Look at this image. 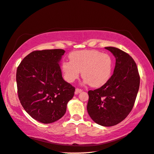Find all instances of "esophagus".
<instances>
[{
  "instance_id": "obj_1",
  "label": "esophagus",
  "mask_w": 154,
  "mask_h": 154,
  "mask_svg": "<svg viewBox=\"0 0 154 154\" xmlns=\"http://www.w3.org/2000/svg\"><path fill=\"white\" fill-rule=\"evenodd\" d=\"M82 91V89L77 88L75 89V94H77L78 93H80V92H81Z\"/></svg>"
}]
</instances>
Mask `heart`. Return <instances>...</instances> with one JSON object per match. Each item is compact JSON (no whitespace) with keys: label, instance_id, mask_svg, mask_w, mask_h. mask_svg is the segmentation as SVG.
I'll use <instances>...</instances> for the list:
<instances>
[{"label":"heart","instance_id":"heart-1","mask_svg":"<svg viewBox=\"0 0 154 154\" xmlns=\"http://www.w3.org/2000/svg\"><path fill=\"white\" fill-rule=\"evenodd\" d=\"M70 61L62 63V69L66 81L73 82L79 77L92 87L104 85L111 77L112 59L108 54L97 50L74 51L69 56Z\"/></svg>","mask_w":154,"mask_h":154}]
</instances>
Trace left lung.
Masks as SVG:
<instances>
[{
  "mask_svg": "<svg viewBox=\"0 0 154 154\" xmlns=\"http://www.w3.org/2000/svg\"><path fill=\"white\" fill-rule=\"evenodd\" d=\"M105 48L116 58L115 70L104 85L88 92L87 111L96 123L109 127L123 121L131 111L139 91L140 75L129 54L116 47Z\"/></svg>",
  "mask_w": 154,
  "mask_h": 154,
  "instance_id": "1",
  "label": "left lung"
}]
</instances>
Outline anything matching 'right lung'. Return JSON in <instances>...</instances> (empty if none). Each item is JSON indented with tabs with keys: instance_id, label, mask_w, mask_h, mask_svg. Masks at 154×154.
Instances as JSON below:
<instances>
[{
	"instance_id": "right-lung-1",
	"label": "right lung",
	"mask_w": 154,
	"mask_h": 154,
	"mask_svg": "<svg viewBox=\"0 0 154 154\" xmlns=\"http://www.w3.org/2000/svg\"><path fill=\"white\" fill-rule=\"evenodd\" d=\"M65 51H34L17 69V94L23 107L34 119L50 124L64 115L74 86L63 79L58 64Z\"/></svg>"
}]
</instances>
